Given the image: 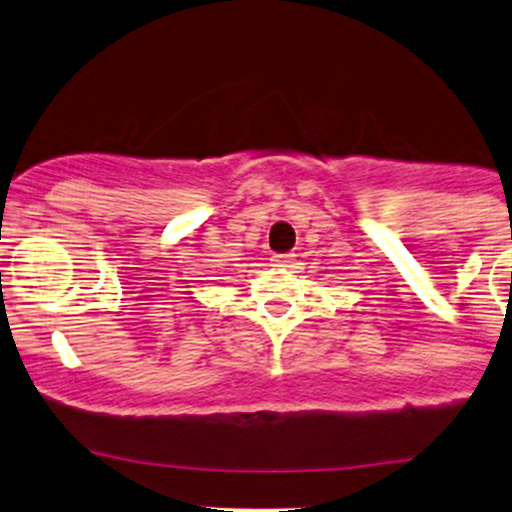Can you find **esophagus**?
<instances>
[{"label": "esophagus", "instance_id": "1", "mask_svg": "<svg viewBox=\"0 0 512 512\" xmlns=\"http://www.w3.org/2000/svg\"><path fill=\"white\" fill-rule=\"evenodd\" d=\"M293 257H296V255H291V252H286V255H274L272 264H274V267H291Z\"/></svg>", "mask_w": 512, "mask_h": 512}]
</instances>
